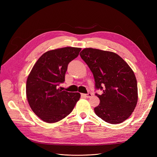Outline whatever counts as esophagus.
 <instances>
[{
  "mask_svg": "<svg viewBox=\"0 0 157 157\" xmlns=\"http://www.w3.org/2000/svg\"><path fill=\"white\" fill-rule=\"evenodd\" d=\"M92 94H91V93H88V94H82V96H83V97H85V98H90V97H92Z\"/></svg>",
  "mask_w": 157,
  "mask_h": 157,
  "instance_id": "34e87169",
  "label": "esophagus"
}]
</instances>
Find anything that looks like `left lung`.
Segmentation results:
<instances>
[{
	"label": "left lung",
	"mask_w": 157,
	"mask_h": 157,
	"mask_svg": "<svg viewBox=\"0 0 157 157\" xmlns=\"http://www.w3.org/2000/svg\"><path fill=\"white\" fill-rule=\"evenodd\" d=\"M93 73L96 94L100 103L94 108L96 115L113 124H119L132 115L137 102V85L134 71L121 57L109 51L92 48L80 53Z\"/></svg>",
	"instance_id": "left-lung-1"
}]
</instances>
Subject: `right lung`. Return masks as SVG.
I'll return each mask as SVG.
<instances>
[{
    "label": "right lung",
    "mask_w": 157,
    "mask_h": 157,
    "mask_svg": "<svg viewBox=\"0 0 157 157\" xmlns=\"http://www.w3.org/2000/svg\"><path fill=\"white\" fill-rule=\"evenodd\" d=\"M80 48L65 47L45 52L37 60L28 76L26 95L32 111L42 121L58 122L71 113L79 100L78 92L58 88L65 81L70 61L78 56Z\"/></svg>",
    "instance_id": "obj_1"
}]
</instances>
